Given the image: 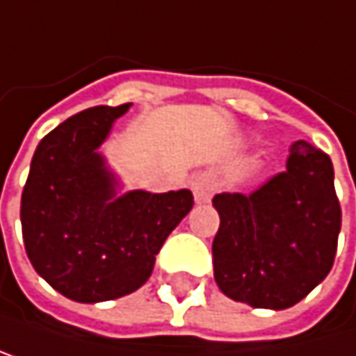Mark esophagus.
Masks as SVG:
<instances>
[{
    "instance_id": "obj_1",
    "label": "esophagus",
    "mask_w": 356,
    "mask_h": 356,
    "mask_svg": "<svg viewBox=\"0 0 356 356\" xmlns=\"http://www.w3.org/2000/svg\"><path fill=\"white\" fill-rule=\"evenodd\" d=\"M191 191L195 195V202L197 204H204L210 200V195H213V182H210L206 176H200L191 182Z\"/></svg>"
}]
</instances>
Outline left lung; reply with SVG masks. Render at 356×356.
Returning a JSON list of instances; mask_svg holds the SVG:
<instances>
[{
  "mask_svg": "<svg viewBox=\"0 0 356 356\" xmlns=\"http://www.w3.org/2000/svg\"><path fill=\"white\" fill-rule=\"evenodd\" d=\"M219 232L213 241L219 290L260 309L296 305L329 275L341 208L329 154L294 141L286 170L253 193L213 197Z\"/></svg>",
  "mask_w": 356,
  "mask_h": 356,
  "instance_id": "left-lung-1",
  "label": "left lung"
}]
</instances>
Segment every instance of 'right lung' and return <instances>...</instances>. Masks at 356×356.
Wrapping results in <instances>:
<instances>
[{
    "mask_svg": "<svg viewBox=\"0 0 356 356\" xmlns=\"http://www.w3.org/2000/svg\"><path fill=\"white\" fill-rule=\"evenodd\" d=\"M129 107H92L53 129L38 143L21 195L31 266L76 303L111 301L141 288L165 238L193 208L186 188L118 195V178L98 148Z\"/></svg>",
    "mask_w": 356,
    "mask_h": 356,
    "instance_id": "add662e5",
    "label": "right lung"
}]
</instances>
